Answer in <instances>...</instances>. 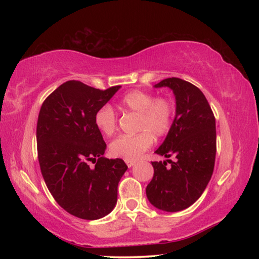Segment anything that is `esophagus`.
<instances>
[{"mask_svg":"<svg viewBox=\"0 0 259 259\" xmlns=\"http://www.w3.org/2000/svg\"><path fill=\"white\" fill-rule=\"evenodd\" d=\"M125 163H126V165L129 166V168H131V166L136 164V161H134V160H126Z\"/></svg>","mask_w":259,"mask_h":259,"instance_id":"esophagus-1","label":"esophagus"}]
</instances>
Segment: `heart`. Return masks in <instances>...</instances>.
<instances>
[{"label": "heart", "instance_id": "heart-1", "mask_svg": "<svg viewBox=\"0 0 259 259\" xmlns=\"http://www.w3.org/2000/svg\"><path fill=\"white\" fill-rule=\"evenodd\" d=\"M122 113L137 114L136 131L133 136H120L109 144V153L114 157L136 160L150 148L154 137L161 138L171 129L175 117L174 103L169 98L155 97L152 93L133 90L117 103ZM96 128L105 136H112L116 130L117 120L113 108L108 105L95 113Z\"/></svg>", "mask_w": 259, "mask_h": 259}]
</instances>
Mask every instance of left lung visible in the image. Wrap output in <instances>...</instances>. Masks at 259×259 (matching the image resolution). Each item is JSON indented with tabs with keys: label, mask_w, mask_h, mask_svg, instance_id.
<instances>
[{
	"label": "left lung",
	"mask_w": 259,
	"mask_h": 259,
	"mask_svg": "<svg viewBox=\"0 0 259 259\" xmlns=\"http://www.w3.org/2000/svg\"><path fill=\"white\" fill-rule=\"evenodd\" d=\"M161 87L174 91L176 116L155 153L174 160L152 162L154 175L146 187V195L157 209L175 212L194 203L212 176L216 120L198 87L178 77L164 78L155 84V88Z\"/></svg>",
	"instance_id": "8db88e82"
}]
</instances>
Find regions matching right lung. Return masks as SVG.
Returning a JSON list of instances; mask_svg holds the SVG:
<instances>
[{
  "instance_id": "add662e5",
  "label": "right lung",
  "mask_w": 259,
  "mask_h": 259,
  "mask_svg": "<svg viewBox=\"0 0 259 259\" xmlns=\"http://www.w3.org/2000/svg\"><path fill=\"white\" fill-rule=\"evenodd\" d=\"M120 88L100 90L67 81L48 96L38 113L37 157L48 190L64 210L87 221L112 211L128 169L122 159L103 156L106 143L94 122L95 113Z\"/></svg>"
}]
</instances>
